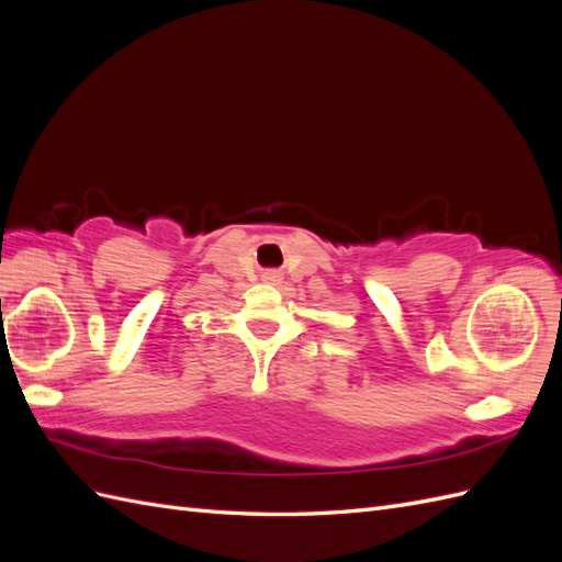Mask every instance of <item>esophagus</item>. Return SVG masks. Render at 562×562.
<instances>
[{"mask_svg":"<svg viewBox=\"0 0 562 562\" xmlns=\"http://www.w3.org/2000/svg\"><path fill=\"white\" fill-rule=\"evenodd\" d=\"M281 274L279 271H265V281H279Z\"/></svg>","mask_w":562,"mask_h":562,"instance_id":"esophagus-1","label":"esophagus"}]
</instances>
